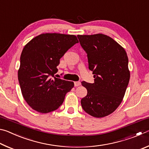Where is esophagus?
Wrapping results in <instances>:
<instances>
[{
    "label": "esophagus",
    "instance_id": "obj_1",
    "mask_svg": "<svg viewBox=\"0 0 149 149\" xmlns=\"http://www.w3.org/2000/svg\"><path fill=\"white\" fill-rule=\"evenodd\" d=\"M74 85H75V87L79 86V85H81V83L79 81H75V82H74Z\"/></svg>",
    "mask_w": 149,
    "mask_h": 149
}]
</instances>
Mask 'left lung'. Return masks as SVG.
Instances as JSON below:
<instances>
[{"mask_svg":"<svg viewBox=\"0 0 149 149\" xmlns=\"http://www.w3.org/2000/svg\"><path fill=\"white\" fill-rule=\"evenodd\" d=\"M77 37L87 54L89 68L95 74L93 84L81 82L87 94L81 104L92 116L105 117L119 107L129 84L127 53L120 44L104 34L78 35Z\"/></svg>","mask_w":149,"mask_h":149,"instance_id":"obj_1","label":"left lung"}]
</instances>
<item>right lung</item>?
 Returning a JSON list of instances; mask_svg holds the SVG:
<instances>
[{
    "instance_id": "add662e5",
    "label": "right lung",
    "mask_w": 149,
    "mask_h": 149,
    "mask_svg": "<svg viewBox=\"0 0 149 149\" xmlns=\"http://www.w3.org/2000/svg\"><path fill=\"white\" fill-rule=\"evenodd\" d=\"M77 42L74 35L46 33L25 45L17 77L24 99L32 109L46 114L62 105L74 84L54 75L60 59Z\"/></svg>"
}]
</instances>
